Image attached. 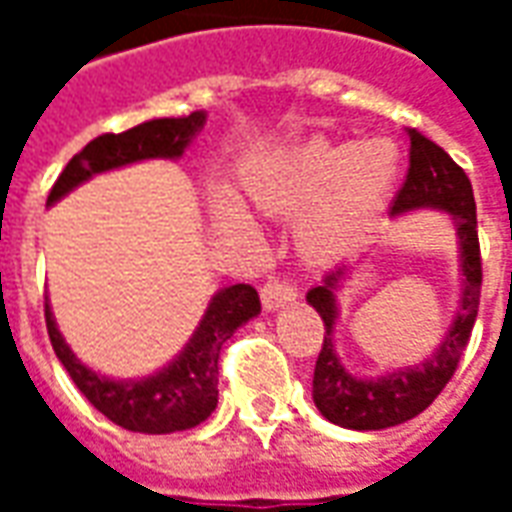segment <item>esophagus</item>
Returning a JSON list of instances; mask_svg holds the SVG:
<instances>
[{"label":"esophagus","instance_id":"esophagus-1","mask_svg":"<svg viewBox=\"0 0 512 512\" xmlns=\"http://www.w3.org/2000/svg\"><path fill=\"white\" fill-rule=\"evenodd\" d=\"M296 296H299L296 285L282 277H271L266 285L260 288V301H263V307H266V310H279V307H288V304H293V301H296Z\"/></svg>","mask_w":512,"mask_h":512}]
</instances>
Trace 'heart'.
<instances>
[{"label": "heart", "instance_id": "1", "mask_svg": "<svg viewBox=\"0 0 512 512\" xmlns=\"http://www.w3.org/2000/svg\"><path fill=\"white\" fill-rule=\"evenodd\" d=\"M400 167V147L386 136L370 142L315 136L255 172L249 194L266 211H299L321 202L301 227V241L312 255L334 257L362 241L395 189ZM227 211L235 208L227 205Z\"/></svg>", "mask_w": 512, "mask_h": 512}]
</instances>
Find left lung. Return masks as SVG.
<instances>
[{
  "label": "left lung",
  "mask_w": 512,
  "mask_h": 512,
  "mask_svg": "<svg viewBox=\"0 0 512 512\" xmlns=\"http://www.w3.org/2000/svg\"><path fill=\"white\" fill-rule=\"evenodd\" d=\"M408 139H411L408 175L403 189L397 191L389 216H403L419 208H439L450 213L461 249V299L447 337L425 362L397 367L395 373H386L381 378H356L345 370L332 340L334 323L340 315L337 290L348 277L351 266H337L323 277L318 288L307 293L312 310L321 315L326 326L323 348L312 376V400L323 417L340 428L384 430L422 414L439 397L461 362L480 307L483 263H480L472 183L466 172L436 142L419 134L417 128H408Z\"/></svg>",
  "instance_id": "8db88e82"
}]
</instances>
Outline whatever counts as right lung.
Wrapping results in <instances>:
<instances>
[{
    "instance_id": "obj_1",
    "label": "right lung",
    "mask_w": 512,
    "mask_h": 512,
    "mask_svg": "<svg viewBox=\"0 0 512 512\" xmlns=\"http://www.w3.org/2000/svg\"><path fill=\"white\" fill-rule=\"evenodd\" d=\"M202 126H205V112H191L186 117L147 120L123 134L95 136L62 169L57 183L51 186L46 205H54L68 191L82 186L84 180L109 169L128 167L147 158H180L191 139L200 134ZM257 312H260V299L252 285L222 288L211 299L186 348L167 367H161L153 376L128 378V381L101 376L76 359L57 329L49 299H46V329L54 354L68 370L73 384L79 386V392L106 419L134 433H175V430L197 428L211 417L219 403V354L235 329L252 321Z\"/></svg>"
}]
</instances>
